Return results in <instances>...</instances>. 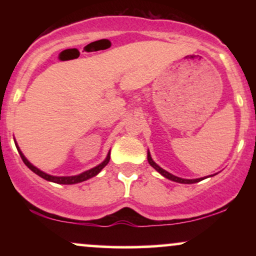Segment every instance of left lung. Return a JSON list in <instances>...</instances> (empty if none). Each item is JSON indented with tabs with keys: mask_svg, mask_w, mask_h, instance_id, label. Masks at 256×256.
Instances as JSON below:
<instances>
[{
	"mask_svg": "<svg viewBox=\"0 0 256 256\" xmlns=\"http://www.w3.org/2000/svg\"><path fill=\"white\" fill-rule=\"evenodd\" d=\"M148 162L150 164V166L154 167V168L156 170V171H158V173H160V174H162L164 177L167 178V179H171V180H173V182H177V183H182V184H194V183H198V182H201L202 179H204V178H198V179H183V178L176 177V176L171 174V173H168L167 171H165V170H164V168H161L160 166L156 165V164H155L154 161H152V156H150V154H149V152H148Z\"/></svg>",
	"mask_w": 256,
	"mask_h": 256,
	"instance_id": "obj_1",
	"label": "left lung"
}]
</instances>
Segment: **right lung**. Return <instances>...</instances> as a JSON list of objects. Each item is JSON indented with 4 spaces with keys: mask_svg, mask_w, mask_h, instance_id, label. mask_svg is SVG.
Wrapping results in <instances>:
<instances>
[{
    "mask_svg": "<svg viewBox=\"0 0 256 256\" xmlns=\"http://www.w3.org/2000/svg\"><path fill=\"white\" fill-rule=\"evenodd\" d=\"M16 148H18V146H16ZM18 149H19V148H18ZM19 154H20V156H22V161H24L25 165L28 166L32 172H34V173H36V174L40 176V177H42L43 179H46V180L54 182V183H58V184H76V183H80V182L86 180V179H89L91 177H95V176L98 174V173L101 171V170L104 168V167L107 165L108 162H110V152H108L107 158H106V160L104 161V162L100 164L98 166L94 167V168L89 170V171L83 172V173H82V174L73 176V177H54V176L46 174V173H44V172L40 171V170H38L37 167H34V165H31V164L28 161V158L24 156V154H22V152H20V149H19Z\"/></svg>",
    "mask_w": 256,
    "mask_h": 256,
    "instance_id": "obj_1",
    "label": "right lung"
}]
</instances>
